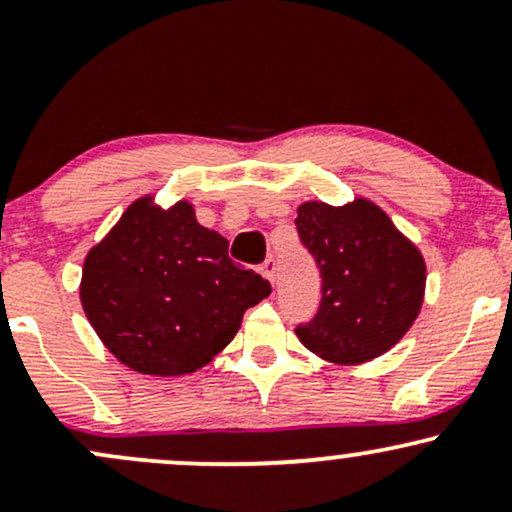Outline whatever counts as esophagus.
Listing matches in <instances>:
<instances>
[{"instance_id": "esophagus-1", "label": "esophagus", "mask_w": 512, "mask_h": 512, "mask_svg": "<svg viewBox=\"0 0 512 512\" xmlns=\"http://www.w3.org/2000/svg\"><path fill=\"white\" fill-rule=\"evenodd\" d=\"M260 272H262L264 279H269L274 284V279H276V260H274V257H267V260L262 262Z\"/></svg>"}]
</instances>
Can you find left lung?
Wrapping results in <instances>:
<instances>
[{"mask_svg": "<svg viewBox=\"0 0 512 512\" xmlns=\"http://www.w3.org/2000/svg\"><path fill=\"white\" fill-rule=\"evenodd\" d=\"M298 238L322 276L320 308L298 339L332 363H363L392 349L419 315L426 264L383 209L368 199L346 207L305 202Z\"/></svg>", "mask_w": 512, "mask_h": 512, "instance_id": "8db88e82", "label": "left lung"}]
</instances>
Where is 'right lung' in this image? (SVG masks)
I'll use <instances>...</instances> for the list:
<instances>
[{"label": "right lung", "instance_id": "obj_1", "mask_svg": "<svg viewBox=\"0 0 512 512\" xmlns=\"http://www.w3.org/2000/svg\"><path fill=\"white\" fill-rule=\"evenodd\" d=\"M272 293L228 257V240L199 226L192 204L137 199L86 255L81 305L103 344L146 375L207 366L236 337L243 313Z\"/></svg>", "mask_w": 512, "mask_h": 512}]
</instances>
